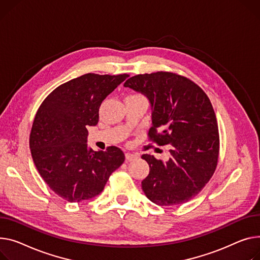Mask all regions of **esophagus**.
Returning a JSON list of instances; mask_svg holds the SVG:
<instances>
[{
  "mask_svg": "<svg viewBox=\"0 0 260 260\" xmlns=\"http://www.w3.org/2000/svg\"><path fill=\"white\" fill-rule=\"evenodd\" d=\"M125 158H126V160L132 161V160H134V159L137 158V155H136L135 153H132V152H126V153H125Z\"/></svg>",
  "mask_w": 260,
  "mask_h": 260,
  "instance_id": "1",
  "label": "esophagus"
}]
</instances>
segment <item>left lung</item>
Masks as SVG:
<instances>
[{
    "label": "left lung",
    "mask_w": 260,
    "mask_h": 260,
    "mask_svg": "<svg viewBox=\"0 0 260 260\" xmlns=\"http://www.w3.org/2000/svg\"><path fill=\"white\" fill-rule=\"evenodd\" d=\"M124 86L144 94L150 102L148 139L170 146L167 162L142 155L149 165L142 181L145 196L160 206L188 202L209 182L217 166L219 135L210 99L196 82L172 72L136 75Z\"/></svg>",
    "instance_id": "obj_1"
}]
</instances>
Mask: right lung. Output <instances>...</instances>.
<instances>
[{
	"label": "right lung",
	"instance_id": "add662e5",
	"mask_svg": "<svg viewBox=\"0 0 260 260\" xmlns=\"http://www.w3.org/2000/svg\"><path fill=\"white\" fill-rule=\"evenodd\" d=\"M126 77L84 74L57 86L39 108L29 138L32 159L61 199L79 203L95 198L124 162L123 151L116 146L106 151L89 147L86 127L98 123L102 101Z\"/></svg>",
	"mask_w": 260,
	"mask_h": 260
}]
</instances>
